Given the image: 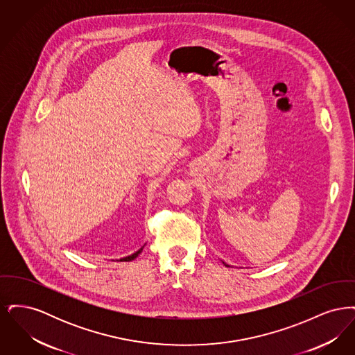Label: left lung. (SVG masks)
<instances>
[{"label":"left lung","mask_w":355,"mask_h":355,"mask_svg":"<svg viewBox=\"0 0 355 355\" xmlns=\"http://www.w3.org/2000/svg\"><path fill=\"white\" fill-rule=\"evenodd\" d=\"M223 265H225V266H229V265H227V263H225V262H223Z\"/></svg>","instance_id":"left-lung-1"}]
</instances>
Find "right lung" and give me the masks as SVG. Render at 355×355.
I'll return each instance as SVG.
<instances>
[{"instance_id":"obj_1","label":"right lung","mask_w":355,"mask_h":355,"mask_svg":"<svg viewBox=\"0 0 355 355\" xmlns=\"http://www.w3.org/2000/svg\"><path fill=\"white\" fill-rule=\"evenodd\" d=\"M142 250H144V246H142L139 250H137L135 253L132 254V255H128V257H125V258H121L119 261H121V262H123V261H126V262H129V261H133V259H135V258H137V257L141 254Z\"/></svg>"}]
</instances>
